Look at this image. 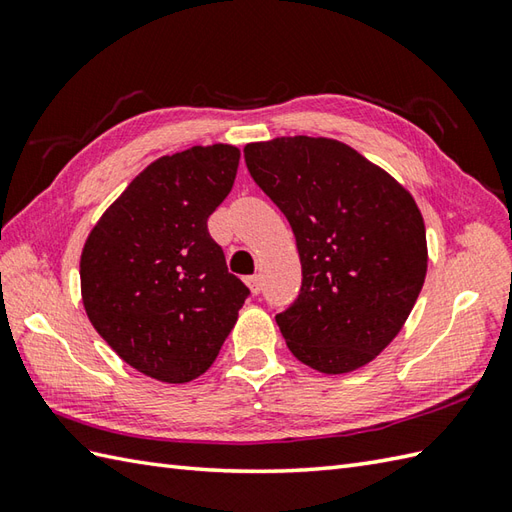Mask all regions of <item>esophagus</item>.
<instances>
[{
    "mask_svg": "<svg viewBox=\"0 0 512 512\" xmlns=\"http://www.w3.org/2000/svg\"><path fill=\"white\" fill-rule=\"evenodd\" d=\"M246 284H248V288H250V292H253V295H259V292H262V277H259V275L246 277Z\"/></svg>",
    "mask_w": 512,
    "mask_h": 512,
    "instance_id": "obj_1",
    "label": "esophagus"
}]
</instances>
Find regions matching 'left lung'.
<instances>
[{"mask_svg":"<svg viewBox=\"0 0 512 512\" xmlns=\"http://www.w3.org/2000/svg\"><path fill=\"white\" fill-rule=\"evenodd\" d=\"M250 176L297 239L301 292L277 314L288 350L321 374H350L396 339L427 277L413 195L350 145L323 136L248 143Z\"/></svg>","mask_w":512,"mask_h":512,"instance_id":"obj_1","label":"left lung"}]
</instances>
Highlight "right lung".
I'll return each instance as SVG.
<instances>
[{
	"mask_svg": "<svg viewBox=\"0 0 512 512\" xmlns=\"http://www.w3.org/2000/svg\"><path fill=\"white\" fill-rule=\"evenodd\" d=\"M237 165L239 149L224 143L154 160L83 244L85 314L127 365L160 383L202 376L248 297L206 228Z\"/></svg>",
	"mask_w": 512,
	"mask_h": 512,
	"instance_id": "1",
	"label": "right lung"
}]
</instances>
